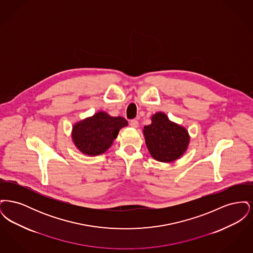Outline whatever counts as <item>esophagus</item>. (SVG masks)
<instances>
[{
  "instance_id": "esophagus-1",
  "label": "esophagus",
  "mask_w": 253,
  "mask_h": 253,
  "mask_svg": "<svg viewBox=\"0 0 253 253\" xmlns=\"http://www.w3.org/2000/svg\"><path fill=\"white\" fill-rule=\"evenodd\" d=\"M130 125H131L132 128H137L138 127V121L132 120V121H130Z\"/></svg>"
}]
</instances>
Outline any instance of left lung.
Here are the masks:
<instances>
[{
    "instance_id": "left-lung-1",
    "label": "left lung",
    "mask_w": 253,
    "mask_h": 253,
    "mask_svg": "<svg viewBox=\"0 0 253 253\" xmlns=\"http://www.w3.org/2000/svg\"><path fill=\"white\" fill-rule=\"evenodd\" d=\"M152 123L144 126L145 143L154 159L170 163L180 158L187 151L191 136L188 130L180 124L169 121L163 112L151 117Z\"/></svg>"
}]
</instances>
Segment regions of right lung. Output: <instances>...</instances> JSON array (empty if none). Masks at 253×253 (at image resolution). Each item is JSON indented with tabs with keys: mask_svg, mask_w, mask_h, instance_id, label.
Listing matches in <instances>:
<instances>
[{
	"mask_svg": "<svg viewBox=\"0 0 253 253\" xmlns=\"http://www.w3.org/2000/svg\"><path fill=\"white\" fill-rule=\"evenodd\" d=\"M126 126L128 121L124 118L112 117L104 111H98L92 117L74 123L73 143L85 156H99L108 150L120 130Z\"/></svg>",
	"mask_w": 253,
	"mask_h": 253,
	"instance_id": "1",
	"label": "right lung"
}]
</instances>
